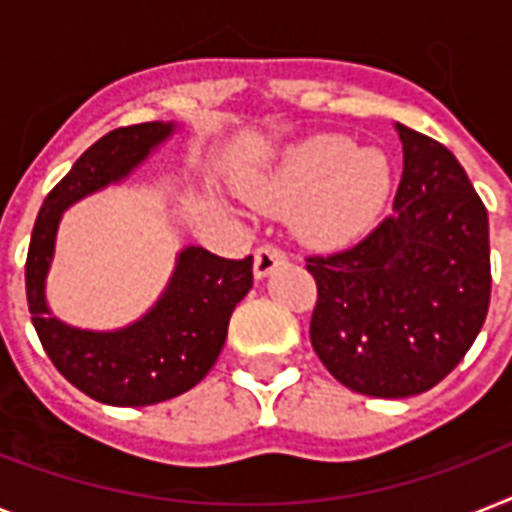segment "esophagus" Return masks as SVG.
I'll use <instances>...</instances> for the list:
<instances>
[{"label": "esophagus", "mask_w": 512, "mask_h": 512, "mask_svg": "<svg viewBox=\"0 0 512 512\" xmlns=\"http://www.w3.org/2000/svg\"><path fill=\"white\" fill-rule=\"evenodd\" d=\"M281 263H287V252L276 244H263V247H257L255 252V276L257 279H263L273 268H279Z\"/></svg>", "instance_id": "obj_1"}]
</instances>
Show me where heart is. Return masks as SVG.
I'll return each mask as SVG.
<instances>
[{
	"label": "heart",
	"mask_w": 512,
	"mask_h": 512,
	"mask_svg": "<svg viewBox=\"0 0 512 512\" xmlns=\"http://www.w3.org/2000/svg\"><path fill=\"white\" fill-rule=\"evenodd\" d=\"M390 193V162L377 148L342 135H316L289 148L279 167L252 185V201L271 212L295 209L297 233L319 247L364 236Z\"/></svg>",
	"instance_id": "1"
}]
</instances>
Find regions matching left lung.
Instances as JSON below:
<instances>
[{"label": "left lung", "mask_w": 512, "mask_h": 512, "mask_svg": "<svg viewBox=\"0 0 512 512\" xmlns=\"http://www.w3.org/2000/svg\"><path fill=\"white\" fill-rule=\"evenodd\" d=\"M404 175L393 212L353 247L305 257L316 279L311 345L345 388L425 393L460 364L492 297L489 217L438 140L396 124Z\"/></svg>", "instance_id": "left-lung-1"}]
</instances>
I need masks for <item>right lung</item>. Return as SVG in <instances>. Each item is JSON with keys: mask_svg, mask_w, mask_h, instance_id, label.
<instances>
[{"mask_svg": "<svg viewBox=\"0 0 512 512\" xmlns=\"http://www.w3.org/2000/svg\"><path fill=\"white\" fill-rule=\"evenodd\" d=\"M172 124L119 127L92 143L44 199L26 257V297L44 353L74 388L100 404L148 406L191 390L215 366L228 337L233 308L252 289V255L225 260L188 247L162 300L119 332L66 327L47 311L44 276L50 268L63 209L116 183L138 167Z\"/></svg>", "mask_w": 512, "mask_h": 512, "instance_id": "add662e5", "label": "right lung"}]
</instances>
